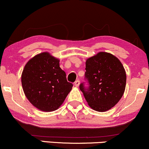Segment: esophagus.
I'll use <instances>...</instances> for the list:
<instances>
[{"mask_svg": "<svg viewBox=\"0 0 149 149\" xmlns=\"http://www.w3.org/2000/svg\"><path fill=\"white\" fill-rule=\"evenodd\" d=\"M79 84H80V81H79V80H77V81H76L74 82V86L76 87H79Z\"/></svg>", "mask_w": 149, "mask_h": 149, "instance_id": "34e87169", "label": "esophagus"}]
</instances>
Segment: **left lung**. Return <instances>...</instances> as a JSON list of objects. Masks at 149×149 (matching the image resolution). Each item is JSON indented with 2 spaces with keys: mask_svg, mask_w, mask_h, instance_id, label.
I'll return each instance as SVG.
<instances>
[{
  "mask_svg": "<svg viewBox=\"0 0 149 149\" xmlns=\"http://www.w3.org/2000/svg\"><path fill=\"white\" fill-rule=\"evenodd\" d=\"M84 83L80 84L88 106L96 111L103 112L113 107L125 91L126 74L120 61L113 55L99 52L86 62Z\"/></svg>",
  "mask_w": 149,
  "mask_h": 149,
  "instance_id": "1",
  "label": "left lung"
}]
</instances>
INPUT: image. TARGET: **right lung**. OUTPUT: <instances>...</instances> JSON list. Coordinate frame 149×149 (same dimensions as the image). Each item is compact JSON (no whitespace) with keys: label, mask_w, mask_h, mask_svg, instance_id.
<instances>
[{"label":"right lung","mask_w":149,"mask_h":149,"mask_svg":"<svg viewBox=\"0 0 149 149\" xmlns=\"http://www.w3.org/2000/svg\"><path fill=\"white\" fill-rule=\"evenodd\" d=\"M21 83L30 102L46 112L58 109L73 87L60 68L58 59L48 52L38 54L29 61L22 73Z\"/></svg>","instance_id":"right-lung-1"}]
</instances>
